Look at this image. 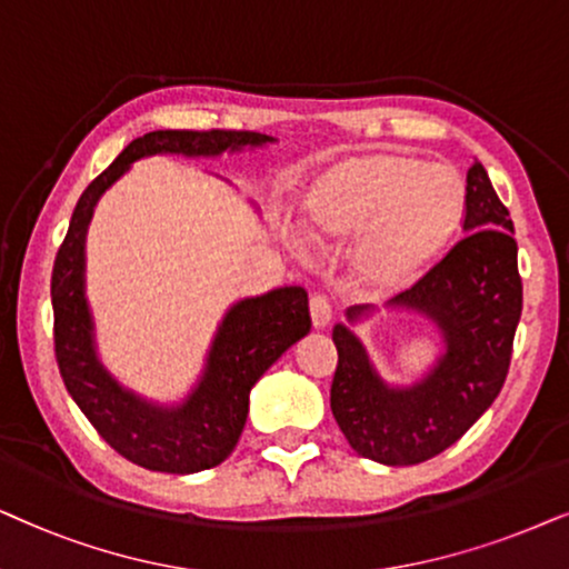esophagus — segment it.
I'll return each mask as SVG.
<instances>
[{
  "instance_id": "34e87169",
  "label": "esophagus",
  "mask_w": 569,
  "mask_h": 569,
  "mask_svg": "<svg viewBox=\"0 0 569 569\" xmlns=\"http://www.w3.org/2000/svg\"><path fill=\"white\" fill-rule=\"evenodd\" d=\"M309 315H312L315 328H325V325L332 320L330 299L325 297V293H315V297L309 299Z\"/></svg>"
}]
</instances>
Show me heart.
Segmentation results:
<instances>
[{"mask_svg": "<svg viewBox=\"0 0 569 569\" xmlns=\"http://www.w3.org/2000/svg\"><path fill=\"white\" fill-rule=\"evenodd\" d=\"M466 216V184L452 166L408 153H367L330 166L305 197L317 241L356 239L351 268L372 291L411 283L450 247Z\"/></svg>", "mask_w": 569, "mask_h": 569, "instance_id": "b5f03b06", "label": "heart"}]
</instances>
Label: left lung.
<instances>
[{
	"label": "left lung",
	"mask_w": 569,
	"mask_h": 569,
	"mask_svg": "<svg viewBox=\"0 0 569 569\" xmlns=\"http://www.w3.org/2000/svg\"><path fill=\"white\" fill-rule=\"evenodd\" d=\"M463 239L456 241L390 307L416 309L437 322L448 353L421 385L390 390L346 325L332 328L338 367L330 408L348 445L385 466H416L456 445L495 403L512 359L522 312L518 241L479 161L466 177ZM367 307L348 309L356 320Z\"/></svg>",
	"instance_id": "8db88e82"
}]
</instances>
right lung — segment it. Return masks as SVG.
Wrapping results in <instances>:
<instances>
[{"instance_id":"add662e5","label":"right lung","mask_w":569,"mask_h":569,"mask_svg":"<svg viewBox=\"0 0 569 569\" xmlns=\"http://www.w3.org/2000/svg\"><path fill=\"white\" fill-rule=\"evenodd\" d=\"M272 138L249 130H158L132 140L109 169L86 187L51 270L54 356L59 375L98 435L148 471L194 473L223 463L237 448L249 411V390L286 348L305 338L307 291L286 286L264 297L239 301L226 315L210 351L208 372L181 408L150 406L121 390L93 351L90 315L82 297V244L98 197L132 161L153 153L218 156L223 150L262 146Z\"/></svg>"}]
</instances>
